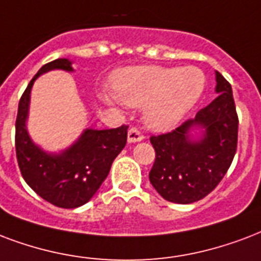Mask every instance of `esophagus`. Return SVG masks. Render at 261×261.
Wrapping results in <instances>:
<instances>
[{
	"label": "esophagus",
	"instance_id": "esophagus-1",
	"mask_svg": "<svg viewBox=\"0 0 261 261\" xmlns=\"http://www.w3.org/2000/svg\"><path fill=\"white\" fill-rule=\"evenodd\" d=\"M127 139H128V142H139V141L144 139V134L141 133L138 127H130Z\"/></svg>",
	"mask_w": 261,
	"mask_h": 261
}]
</instances>
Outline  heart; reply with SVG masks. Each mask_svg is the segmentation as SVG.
<instances>
[{
	"label": "heart",
	"instance_id": "1",
	"mask_svg": "<svg viewBox=\"0 0 261 261\" xmlns=\"http://www.w3.org/2000/svg\"><path fill=\"white\" fill-rule=\"evenodd\" d=\"M113 89L131 107H144L145 122L153 130H168L197 104L205 87V76L196 67L141 65L115 73ZM113 102L116 97L107 95Z\"/></svg>",
	"mask_w": 261,
	"mask_h": 261
}]
</instances>
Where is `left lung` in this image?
Segmentation results:
<instances>
[{
	"label": "left lung",
	"mask_w": 261,
	"mask_h": 261,
	"mask_svg": "<svg viewBox=\"0 0 261 261\" xmlns=\"http://www.w3.org/2000/svg\"><path fill=\"white\" fill-rule=\"evenodd\" d=\"M216 83L219 97L200 109L193 120L150 137L156 157L149 180L167 201L192 204L208 196L220 184L236 156L238 115L231 85L220 72H216ZM196 125L204 128V135L193 141L188 133Z\"/></svg>",
	"instance_id": "left-lung-1"
}]
</instances>
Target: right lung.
Listing matches in <instances>:
<instances>
[{"label":"right lung","mask_w":261,"mask_h":261,"mask_svg":"<svg viewBox=\"0 0 261 261\" xmlns=\"http://www.w3.org/2000/svg\"><path fill=\"white\" fill-rule=\"evenodd\" d=\"M50 69L72 71L71 61H50L31 79L19 101L16 117L15 146L21 176L45 201L59 208H77L94 196L108 176L113 160L127 142L128 126L111 130H86L69 149L60 154H47L30 139L25 128L30 91L34 81Z\"/></svg>","instance_id":"add662e5"}]
</instances>
